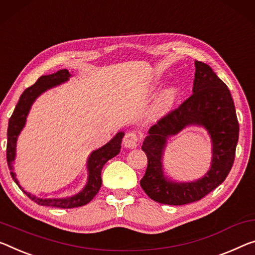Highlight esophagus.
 I'll list each match as a JSON object with an SVG mask.
<instances>
[{
    "mask_svg": "<svg viewBox=\"0 0 255 255\" xmlns=\"http://www.w3.org/2000/svg\"><path fill=\"white\" fill-rule=\"evenodd\" d=\"M139 142V136L135 132H128L123 138V144L127 148H135Z\"/></svg>",
    "mask_w": 255,
    "mask_h": 255,
    "instance_id": "1",
    "label": "esophagus"
}]
</instances>
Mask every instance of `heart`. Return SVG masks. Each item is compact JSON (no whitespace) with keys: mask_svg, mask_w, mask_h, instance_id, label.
Returning a JSON list of instances; mask_svg holds the SVG:
<instances>
[{"mask_svg":"<svg viewBox=\"0 0 255 255\" xmlns=\"http://www.w3.org/2000/svg\"><path fill=\"white\" fill-rule=\"evenodd\" d=\"M178 98V90L172 88L166 90L165 92L160 96L158 103H157V111L160 114H165V113L170 112L173 105L175 104V100Z\"/></svg>","mask_w":255,"mask_h":255,"instance_id":"heart-1","label":"heart"}]
</instances>
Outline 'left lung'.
Masks as SVG:
<instances>
[{
    "instance_id": "1",
    "label": "left lung",
    "mask_w": 255,
    "mask_h": 255,
    "mask_svg": "<svg viewBox=\"0 0 255 255\" xmlns=\"http://www.w3.org/2000/svg\"><path fill=\"white\" fill-rule=\"evenodd\" d=\"M195 67L193 95L152 125L141 146L148 165L140 185L160 204L185 205L199 201L225 181L234 164L240 125L232 95L209 65L195 61ZM190 125L203 126L209 132L214 154L211 168L196 182H170L161 165L167 138Z\"/></svg>"
}]
</instances>
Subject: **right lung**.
Listing matches in <instances>:
<instances>
[{"mask_svg": "<svg viewBox=\"0 0 255 255\" xmlns=\"http://www.w3.org/2000/svg\"><path fill=\"white\" fill-rule=\"evenodd\" d=\"M70 74L67 69L58 70L57 73L51 74V75H43L35 82L32 87L27 88L22 95L19 98V101L15 106L14 111L9 120L7 125V143H6V160L7 165L10 168V174L14 182L19 186V182L15 178V173L13 172V163L15 157V143H17L18 135L20 134L21 130L25 127L27 115H28L29 109L32 107L33 103L36 98L45 92L46 90L57 87L61 83L68 81ZM124 136V132H119L108 143H106L99 149L91 152L88 159V182L83 190L80 193L72 196V197L66 198H38L35 195H30L26 193L22 188H19L25 193L33 202L38 205L43 206H53L60 207V209H73V207L83 206L91 202L93 197L98 194L101 187V170H103L106 162L115 157L121 150V142Z\"/></svg>", "mask_w": 255, "mask_h": 255, "instance_id": "obj_1", "label": "right lung"}]
</instances>
